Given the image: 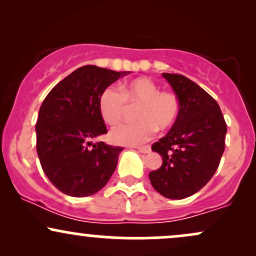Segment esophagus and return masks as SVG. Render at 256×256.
Instances as JSON below:
<instances>
[{
  "mask_svg": "<svg viewBox=\"0 0 256 256\" xmlns=\"http://www.w3.org/2000/svg\"><path fill=\"white\" fill-rule=\"evenodd\" d=\"M137 150L142 152V154H148V152H152V148L149 146H140V148H138Z\"/></svg>",
  "mask_w": 256,
  "mask_h": 256,
  "instance_id": "1",
  "label": "esophagus"
}]
</instances>
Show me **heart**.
<instances>
[{
	"label": "heart",
	"instance_id": "obj_1",
	"mask_svg": "<svg viewBox=\"0 0 256 256\" xmlns=\"http://www.w3.org/2000/svg\"><path fill=\"white\" fill-rule=\"evenodd\" d=\"M126 102L138 106L134 122L116 126L110 132V140L116 144L140 146L154 136L158 128L167 130L174 124L180 110L176 94L160 91L152 79L142 77L122 84L120 90L107 86L98 98L101 118L108 125L118 124L122 119Z\"/></svg>",
	"mask_w": 256,
	"mask_h": 256
}]
</instances>
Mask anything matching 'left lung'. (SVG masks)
Wrapping results in <instances>:
<instances>
[{
  "mask_svg": "<svg viewBox=\"0 0 256 256\" xmlns=\"http://www.w3.org/2000/svg\"><path fill=\"white\" fill-rule=\"evenodd\" d=\"M162 77L178 96L180 110L171 130L152 146L162 156V165L149 173V179L158 194L182 200L213 177L228 128L219 104L202 88L182 74L162 73Z\"/></svg>",
  "mask_w": 256,
  "mask_h": 256,
  "instance_id": "8db88e82",
  "label": "left lung"
}]
</instances>
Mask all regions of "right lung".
<instances>
[{
  "instance_id": "add662e5",
  "label": "right lung",
  "mask_w": 256,
  "mask_h": 256,
  "mask_svg": "<svg viewBox=\"0 0 256 256\" xmlns=\"http://www.w3.org/2000/svg\"><path fill=\"white\" fill-rule=\"evenodd\" d=\"M128 73L86 64L55 85L43 101L36 124L37 154L46 176L61 192L94 195L116 171L124 148L92 140L107 134L100 95Z\"/></svg>"
}]
</instances>
